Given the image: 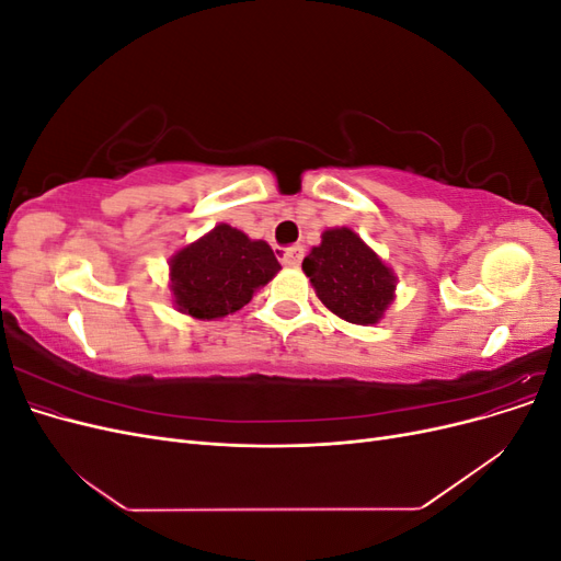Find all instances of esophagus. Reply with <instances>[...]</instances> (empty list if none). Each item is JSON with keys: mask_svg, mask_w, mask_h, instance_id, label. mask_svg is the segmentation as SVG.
Wrapping results in <instances>:
<instances>
[{"mask_svg": "<svg viewBox=\"0 0 561 561\" xmlns=\"http://www.w3.org/2000/svg\"><path fill=\"white\" fill-rule=\"evenodd\" d=\"M301 260H304V248H301V245L287 248V250L283 252V257H280V262H283L285 266H299Z\"/></svg>", "mask_w": 561, "mask_h": 561, "instance_id": "34e87169", "label": "esophagus"}]
</instances>
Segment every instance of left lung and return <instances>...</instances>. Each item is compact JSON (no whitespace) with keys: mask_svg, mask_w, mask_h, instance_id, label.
<instances>
[{"mask_svg":"<svg viewBox=\"0 0 561 561\" xmlns=\"http://www.w3.org/2000/svg\"><path fill=\"white\" fill-rule=\"evenodd\" d=\"M301 268L318 299L353 325H375L396 299L393 268L348 227L322 231Z\"/></svg>","mask_w":561,"mask_h":561,"instance_id":"8db88e82","label":"left lung"}]
</instances>
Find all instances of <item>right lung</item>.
I'll return each instance as SVG.
<instances>
[{"label": "right lung", "instance_id": "right-lung-1", "mask_svg": "<svg viewBox=\"0 0 561 561\" xmlns=\"http://www.w3.org/2000/svg\"><path fill=\"white\" fill-rule=\"evenodd\" d=\"M168 266L173 307L196 320H219L241 311L280 271L266 241H252L225 222L180 248Z\"/></svg>", "mask_w": 561, "mask_h": 561}]
</instances>
